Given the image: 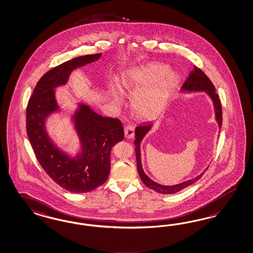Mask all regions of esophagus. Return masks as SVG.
<instances>
[{
	"label": "esophagus",
	"mask_w": 253,
	"mask_h": 253,
	"mask_svg": "<svg viewBox=\"0 0 253 253\" xmlns=\"http://www.w3.org/2000/svg\"><path fill=\"white\" fill-rule=\"evenodd\" d=\"M124 131H125V136L126 138H133L135 136V128L133 126H126Z\"/></svg>",
	"instance_id": "34e87169"
}]
</instances>
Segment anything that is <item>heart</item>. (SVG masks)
Segmentation results:
<instances>
[{"mask_svg":"<svg viewBox=\"0 0 253 253\" xmlns=\"http://www.w3.org/2000/svg\"><path fill=\"white\" fill-rule=\"evenodd\" d=\"M177 83L178 75L160 63L131 69L124 80L125 87L136 91L132 97V109L142 119L155 118L165 112ZM110 92L115 103H122L123 91L117 80L111 81Z\"/></svg>","mask_w":253,"mask_h":253,"instance_id":"b5f03b06","label":"heart"}]
</instances>
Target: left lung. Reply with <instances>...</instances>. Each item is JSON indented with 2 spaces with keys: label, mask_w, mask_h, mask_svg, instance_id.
Returning <instances> with one entry per match:
<instances>
[{
  "label": "left lung",
  "mask_w": 253,
  "mask_h": 253,
  "mask_svg": "<svg viewBox=\"0 0 253 253\" xmlns=\"http://www.w3.org/2000/svg\"><path fill=\"white\" fill-rule=\"evenodd\" d=\"M182 92L184 91H206L211 99L213 101L214 110H215V119L219 126V128L222 126L223 122V116H222V105L221 101L219 99L218 94L215 92V87L209 78L202 72V69L199 67L194 66L193 70L188 74L187 80H185L184 84L181 87ZM152 124H147V125H141L138 126L135 129V151H136V158H137V168L138 174L141 178L142 182L144 183L145 186L148 188H152L154 191L159 192L162 194H173L178 191L182 190L183 188H187L191 184L195 183L196 181L199 180L205 171L208 169L206 168L204 172H202L200 175H198L195 178H192L190 180L182 182L180 184L173 185V186H163L158 183L152 181L146 173H144L142 166H141V159H140V142L145 135L149 132V130L152 128Z\"/></svg>",
  "instance_id": "8db88e82"
}]
</instances>
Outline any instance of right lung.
<instances>
[{
	"label": "right lung",
	"instance_id": "right-lung-1",
	"mask_svg": "<svg viewBox=\"0 0 253 253\" xmlns=\"http://www.w3.org/2000/svg\"><path fill=\"white\" fill-rule=\"evenodd\" d=\"M101 56V53H96L73 58L45 73L27 107V133L37 160L52 180L74 193L89 192L107 180L111 150L123 140V126L120 120L103 117L80 103L72 119L81 152L72 158L53 144L45 128V120L59 109L54 87L65 85L74 69Z\"/></svg>",
	"mask_w": 253,
	"mask_h": 253
}]
</instances>
